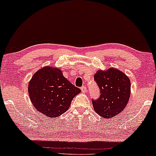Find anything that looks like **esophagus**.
<instances>
[{"instance_id":"1","label":"esophagus","mask_w":156,"mask_h":156,"mask_svg":"<svg viewBox=\"0 0 156 156\" xmlns=\"http://www.w3.org/2000/svg\"><path fill=\"white\" fill-rule=\"evenodd\" d=\"M81 90H82L83 93H85L87 91V87H84V86L82 87H81Z\"/></svg>"}]
</instances>
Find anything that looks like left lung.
<instances>
[{"label": "left lung", "mask_w": 156, "mask_h": 156, "mask_svg": "<svg viewBox=\"0 0 156 156\" xmlns=\"http://www.w3.org/2000/svg\"><path fill=\"white\" fill-rule=\"evenodd\" d=\"M94 80L101 93L99 99L92 101L96 113L104 119H111L123 112L131 94L129 78L120 70L112 67L106 71H97Z\"/></svg>", "instance_id": "obj_1"}]
</instances>
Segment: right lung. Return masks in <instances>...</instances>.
<instances>
[{
  "instance_id": "1",
  "label": "right lung",
  "mask_w": 156,
  "mask_h": 156,
  "mask_svg": "<svg viewBox=\"0 0 156 156\" xmlns=\"http://www.w3.org/2000/svg\"><path fill=\"white\" fill-rule=\"evenodd\" d=\"M81 92L63 76L59 68L46 66L37 70L29 82L28 94L42 116L58 117L69 109L73 98Z\"/></svg>"
}]
</instances>
